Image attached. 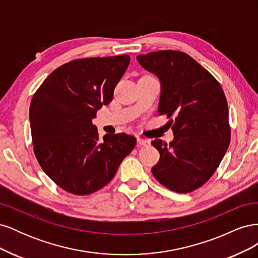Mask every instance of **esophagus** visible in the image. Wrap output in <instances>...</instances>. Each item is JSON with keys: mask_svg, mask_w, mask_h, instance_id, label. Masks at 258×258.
Here are the masks:
<instances>
[{"mask_svg": "<svg viewBox=\"0 0 258 258\" xmlns=\"http://www.w3.org/2000/svg\"><path fill=\"white\" fill-rule=\"evenodd\" d=\"M138 143L141 145V146H148L151 144L150 140H146V139H142V138H138Z\"/></svg>", "mask_w": 258, "mask_h": 258, "instance_id": "esophagus-1", "label": "esophagus"}]
</instances>
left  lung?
Here are the masks:
<instances>
[{"label":"left lung","instance_id":"8db88e82","mask_svg":"<svg viewBox=\"0 0 258 258\" xmlns=\"http://www.w3.org/2000/svg\"><path fill=\"white\" fill-rule=\"evenodd\" d=\"M139 63L161 82L158 113L170 118L174 140L152 141L160 159L154 177L170 190L187 194L214 174L230 143L228 104L222 86L189 54L159 50L139 54Z\"/></svg>","mask_w":258,"mask_h":258}]
</instances>
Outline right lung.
<instances>
[{"mask_svg": "<svg viewBox=\"0 0 258 258\" xmlns=\"http://www.w3.org/2000/svg\"><path fill=\"white\" fill-rule=\"evenodd\" d=\"M129 62L128 54L72 60L51 72L31 101L35 157L70 194L86 196L110 183L137 144L127 134L105 135L100 142L91 122L99 108L113 100Z\"/></svg>", "mask_w": 258, "mask_h": 258, "instance_id": "1", "label": "right lung"}]
</instances>
